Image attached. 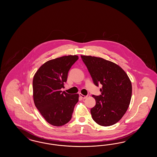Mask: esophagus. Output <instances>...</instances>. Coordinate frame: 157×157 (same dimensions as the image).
<instances>
[{"label": "esophagus", "instance_id": "1", "mask_svg": "<svg viewBox=\"0 0 157 157\" xmlns=\"http://www.w3.org/2000/svg\"><path fill=\"white\" fill-rule=\"evenodd\" d=\"M79 97L82 98V99H86L87 98V96H85V95H83L82 94H79Z\"/></svg>", "mask_w": 157, "mask_h": 157}]
</instances>
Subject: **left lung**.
<instances>
[{
  "mask_svg": "<svg viewBox=\"0 0 157 157\" xmlns=\"http://www.w3.org/2000/svg\"><path fill=\"white\" fill-rule=\"evenodd\" d=\"M93 82L102 85L101 95H92L96 101L91 108L92 119L101 126H111L124 115L130 104L132 84L126 72L116 63L91 56L81 55Z\"/></svg>",
  "mask_w": 157,
  "mask_h": 157,
  "instance_id": "1",
  "label": "left lung"
}]
</instances>
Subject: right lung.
Listing matches in <instances>:
<instances>
[{
  "label": "right lung",
  "instance_id": "1",
  "mask_svg": "<svg viewBox=\"0 0 157 157\" xmlns=\"http://www.w3.org/2000/svg\"><path fill=\"white\" fill-rule=\"evenodd\" d=\"M78 59L76 55H68L48 60L33 76L35 105L45 120L53 126H62L71 120L78 102V94L71 95L61 90L70 68Z\"/></svg>",
  "mask_w": 157,
  "mask_h": 157
}]
</instances>
